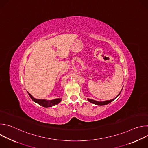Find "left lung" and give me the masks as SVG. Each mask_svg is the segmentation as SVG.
Masks as SVG:
<instances>
[{
    "label": "left lung",
    "mask_w": 148,
    "mask_h": 148,
    "mask_svg": "<svg viewBox=\"0 0 148 148\" xmlns=\"http://www.w3.org/2000/svg\"><path fill=\"white\" fill-rule=\"evenodd\" d=\"M121 91H122V90H121ZM121 91L120 92V93L115 98H114V99H111V100H108V101H102V102H101V101H95V100H94V99H90V98H88V101H89V102H90L91 103H94V104H95V105H107V104H108V103H110V102H111L112 101H113L117 97H118L119 95H120V94H121Z\"/></svg>",
    "instance_id": "obj_1"
}]
</instances>
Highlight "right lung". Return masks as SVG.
Here are the masks:
<instances>
[{
    "label": "right lung",
    "instance_id": "add662e5",
    "mask_svg": "<svg viewBox=\"0 0 148 148\" xmlns=\"http://www.w3.org/2000/svg\"><path fill=\"white\" fill-rule=\"evenodd\" d=\"M29 96L30 97L31 99L35 102L37 103L38 104H39L40 105H41L44 107H53L54 105L58 104V103H60L61 101V98H57V99H54L53 100H46V99H36L35 98H34L30 93H29Z\"/></svg>",
    "mask_w": 148,
    "mask_h": 148
}]
</instances>
